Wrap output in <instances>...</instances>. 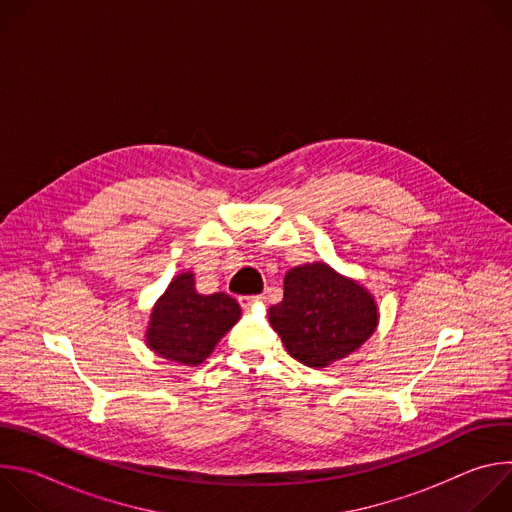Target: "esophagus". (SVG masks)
<instances>
[{
	"instance_id": "obj_1",
	"label": "esophagus",
	"mask_w": 512,
	"mask_h": 512,
	"mask_svg": "<svg viewBox=\"0 0 512 512\" xmlns=\"http://www.w3.org/2000/svg\"><path fill=\"white\" fill-rule=\"evenodd\" d=\"M261 300H263L261 296H243V298H239L241 306H243V308H247V310H249V308H253V306H257Z\"/></svg>"
}]
</instances>
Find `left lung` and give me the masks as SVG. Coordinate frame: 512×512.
<instances>
[{
	"instance_id": "1",
	"label": "left lung",
	"mask_w": 512,
	"mask_h": 512,
	"mask_svg": "<svg viewBox=\"0 0 512 512\" xmlns=\"http://www.w3.org/2000/svg\"><path fill=\"white\" fill-rule=\"evenodd\" d=\"M269 324L291 356L324 369L373 336L379 310L360 283L316 261L285 273L283 300L269 308Z\"/></svg>"
}]
</instances>
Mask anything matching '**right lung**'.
Returning a JSON list of instances; mask_svg holds the SVG:
<instances>
[{
  "label": "right lung",
  "mask_w": 512,
  "mask_h": 512,
  "mask_svg": "<svg viewBox=\"0 0 512 512\" xmlns=\"http://www.w3.org/2000/svg\"><path fill=\"white\" fill-rule=\"evenodd\" d=\"M239 318L241 308L231 296L223 291L210 296L198 294L194 273L184 271L172 279L156 302L145 342L166 360L196 367Z\"/></svg>",
  "instance_id": "obj_1"
}]
</instances>
